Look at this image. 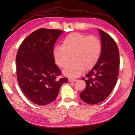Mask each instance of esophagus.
Here are the masks:
<instances>
[{
	"instance_id": "esophagus-1",
	"label": "esophagus",
	"mask_w": 135,
	"mask_h": 135,
	"mask_svg": "<svg viewBox=\"0 0 135 135\" xmlns=\"http://www.w3.org/2000/svg\"><path fill=\"white\" fill-rule=\"evenodd\" d=\"M76 81H77V79H74V78H70L69 79H68V81H69L70 82H75Z\"/></svg>"
}]
</instances>
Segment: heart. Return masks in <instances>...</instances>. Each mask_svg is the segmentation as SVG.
<instances>
[{
	"label": "heart",
	"instance_id": "1",
	"mask_svg": "<svg viewBox=\"0 0 135 135\" xmlns=\"http://www.w3.org/2000/svg\"><path fill=\"white\" fill-rule=\"evenodd\" d=\"M101 51V42L97 36L73 32L64 37L61 46H57L53 54L56 64L61 68L69 64L72 57L74 62L63 73L70 77H78L85 69L90 70L96 64Z\"/></svg>",
	"mask_w": 135,
	"mask_h": 135
}]
</instances>
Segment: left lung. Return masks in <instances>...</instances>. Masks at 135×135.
<instances>
[{
  "instance_id": "obj_1",
  "label": "left lung",
  "mask_w": 135,
  "mask_h": 135,
  "mask_svg": "<svg viewBox=\"0 0 135 135\" xmlns=\"http://www.w3.org/2000/svg\"><path fill=\"white\" fill-rule=\"evenodd\" d=\"M102 41L100 59L86 77V88L80 93L83 102L89 104L102 102L115 86L119 74V50L115 41L104 31L99 30Z\"/></svg>"
}]
</instances>
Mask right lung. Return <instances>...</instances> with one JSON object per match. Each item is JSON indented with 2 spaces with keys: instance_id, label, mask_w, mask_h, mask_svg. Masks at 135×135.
Masks as SVG:
<instances>
[{
  "instance_id": "1",
  "label": "right lung",
  "mask_w": 135,
  "mask_h": 135,
  "mask_svg": "<svg viewBox=\"0 0 135 135\" xmlns=\"http://www.w3.org/2000/svg\"><path fill=\"white\" fill-rule=\"evenodd\" d=\"M62 32L40 28L24 39L17 51V81L25 96L36 104L45 105L54 101L61 85L68 82L67 78H59L62 73L53 54Z\"/></svg>"
}]
</instances>
